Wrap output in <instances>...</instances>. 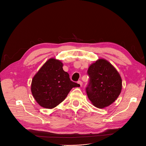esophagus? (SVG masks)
I'll return each instance as SVG.
<instances>
[{"label": "esophagus", "mask_w": 146, "mask_h": 146, "mask_svg": "<svg viewBox=\"0 0 146 146\" xmlns=\"http://www.w3.org/2000/svg\"><path fill=\"white\" fill-rule=\"evenodd\" d=\"M78 84H79L80 86H82V85H83V82H82V81H80V80H79V81L78 82Z\"/></svg>", "instance_id": "esophagus-1"}]
</instances>
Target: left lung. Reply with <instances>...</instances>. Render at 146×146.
<instances>
[{
    "instance_id": "left-lung-1",
    "label": "left lung",
    "mask_w": 146,
    "mask_h": 146,
    "mask_svg": "<svg viewBox=\"0 0 146 146\" xmlns=\"http://www.w3.org/2000/svg\"><path fill=\"white\" fill-rule=\"evenodd\" d=\"M88 74L89 82L86 90L92 104L104 108L115 102L122 89V79L116 68L101 58L89 66Z\"/></svg>"
}]
</instances>
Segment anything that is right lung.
Masks as SVG:
<instances>
[{
  "label": "right lung",
  "mask_w": 146,
  "mask_h": 146,
  "mask_svg": "<svg viewBox=\"0 0 146 146\" xmlns=\"http://www.w3.org/2000/svg\"><path fill=\"white\" fill-rule=\"evenodd\" d=\"M58 60L50 58L34 76L31 92L36 102L45 108L52 109L62 102L73 88L79 84L70 80Z\"/></svg>",
  "instance_id": "obj_1"
}]
</instances>
